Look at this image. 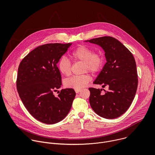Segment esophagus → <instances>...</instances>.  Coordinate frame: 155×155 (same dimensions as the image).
I'll list each match as a JSON object with an SVG mask.
<instances>
[{"label":"esophagus","instance_id":"esophagus-1","mask_svg":"<svg viewBox=\"0 0 155 155\" xmlns=\"http://www.w3.org/2000/svg\"><path fill=\"white\" fill-rule=\"evenodd\" d=\"M75 91L76 93H80V92L81 91V90H80V89H79V90H75Z\"/></svg>","mask_w":155,"mask_h":155}]
</instances>
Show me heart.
Masks as SVG:
<instances>
[{"label":"heart","instance_id":"1","mask_svg":"<svg viewBox=\"0 0 155 155\" xmlns=\"http://www.w3.org/2000/svg\"><path fill=\"white\" fill-rule=\"evenodd\" d=\"M70 58L73 62L81 61L84 62L83 72L89 71L95 74L98 72L102 68L104 57L100 53H94L93 48L81 45L77 48L70 54ZM59 72L65 76H69L72 73V65L71 61L65 57L62 58L58 63ZM91 80L89 74L74 76L66 79L64 85L66 87L79 90L85 87Z\"/></svg>","mask_w":155,"mask_h":155}]
</instances>
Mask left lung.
Masks as SVG:
<instances>
[{
  "label": "left lung",
  "instance_id": "1",
  "mask_svg": "<svg viewBox=\"0 0 155 155\" xmlns=\"http://www.w3.org/2000/svg\"><path fill=\"white\" fill-rule=\"evenodd\" d=\"M100 45L105 51L107 62L94 84L108 87L102 89L90 87V103L100 117L118 118L124 114L135 97L138 75L135 59L131 52L117 39L110 36L93 38L87 41Z\"/></svg>",
  "mask_w": 155,
  "mask_h": 155
}]
</instances>
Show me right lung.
Segmentation results:
<instances>
[{
    "mask_svg": "<svg viewBox=\"0 0 155 155\" xmlns=\"http://www.w3.org/2000/svg\"><path fill=\"white\" fill-rule=\"evenodd\" d=\"M47 43L31 51L19 65L16 88L29 114L45 124H54L69 114L76 93L72 88L56 92L62 84L57 63L72 45Z\"/></svg>",
    "mask_w": 155,
    "mask_h": 155,
    "instance_id": "right-lung-1",
    "label": "right lung"
}]
</instances>
